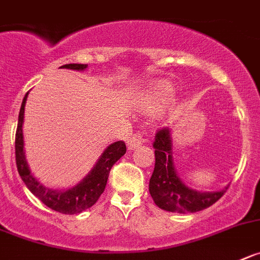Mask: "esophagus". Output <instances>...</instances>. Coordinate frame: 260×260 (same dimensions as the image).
<instances>
[{"instance_id": "34e87169", "label": "esophagus", "mask_w": 260, "mask_h": 260, "mask_svg": "<svg viewBox=\"0 0 260 260\" xmlns=\"http://www.w3.org/2000/svg\"><path fill=\"white\" fill-rule=\"evenodd\" d=\"M149 140L148 134H137L133 135L130 139L127 140V148L128 149H135L138 147H140L143 143H147Z\"/></svg>"}]
</instances>
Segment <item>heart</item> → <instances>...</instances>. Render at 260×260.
<instances>
[{
	"instance_id": "obj_1",
	"label": "heart",
	"mask_w": 260,
	"mask_h": 260,
	"mask_svg": "<svg viewBox=\"0 0 260 260\" xmlns=\"http://www.w3.org/2000/svg\"><path fill=\"white\" fill-rule=\"evenodd\" d=\"M171 95H173V89L170 87V85L165 82H161L154 87L152 94L149 96H147L142 104L146 109L153 111V109L165 106L169 102V99H170Z\"/></svg>"
}]
</instances>
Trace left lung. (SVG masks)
I'll return each instance as SVG.
<instances>
[{
	"instance_id": "1",
	"label": "left lung",
	"mask_w": 260,
	"mask_h": 260,
	"mask_svg": "<svg viewBox=\"0 0 260 260\" xmlns=\"http://www.w3.org/2000/svg\"><path fill=\"white\" fill-rule=\"evenodd\" d=\"M154 170L149 179V193L159 209L171 213H196L215 204L227 190L202 192L188 187L178 174L173 157V130L162 128L154 137Z\"/></svg>"
}]
</instances>
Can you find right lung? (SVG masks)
Masks as SVG:
<instances>
[{"instance_id":"add662e5","label":"right lung","mask_w":260,"mask_h":260,"mask_svg":"<svg viewBox=\"0 0 260 260\" xmlns=\"http://www.w3.org/2000/svg\"><path fill=\"white\" fill-rule=\"evenodd\" d=\"M60 68L82 72L87 68V64H66V66H61ZM28 94L29 92L25 94L24 99L21 102L15 135V157L19 175L24 184L27 185L28 189L40 201L44 202L47 208L61 214H70V215L82 213L91 208L103 193L112 166L126 153L125 143L114 142L109 144L101 154V157L98 158L91 170L77 184L67 188V189H55V188L46 187L44 183L40 182L33 175L29 165H28L27 157H25L23 122H24V108Z\"/></svg>"}]
</instances>
